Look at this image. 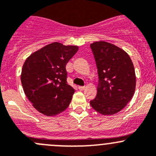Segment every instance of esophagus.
I'll return each instance as SVG.
<instances>
[{
	"instance_id": "34e87169",
	"label": "esophagus",
	"mask_w": 156,
	"mask_h": 156,
	"mask_svg": "<svg viewBox=\"0 0 156 156\" xmlns=\"http://www.w3.org/2000/svg\"><path fill=\"white\" fill-rule=\"evenodd\" d=\"M78 88H79V90H81V91H82V90H85V87H83V86H80Z\"/></svg>"
}]
</instances>
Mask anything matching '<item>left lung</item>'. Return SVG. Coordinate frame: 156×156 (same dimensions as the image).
<instances>
[{
  "label": "left lung",
  "instance_id": "1",
  "mask_svg": "<svg viewBox=\"0 0 156 156\" xmlns=\"http://www.w3.org/2000/svg\"><path fill=\"white\" fill-rule=\"evenodd\" d=\"M97 67V94L90 102L102 115H113L130 101L136 90V73L129 56L105 41L90 44Z\"/></svg>",
  "mask_w": 156,
  "mask_h": 156
}]
</instances>
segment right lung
Returning <instances> with one entry per match:
<instances>
[{
    "mask_svg": "<svg viewBox=\"0 0 156 156\" xmlns=\"http://www.w3.org/2000/svg\"><path fill=\"white\" fill-rule=\"evenodd\" d=\"M77 50L76 46L54 42L32 53L23 63V91L44 115H56L69 106L75 90L66 81V65Z\"/></svg>",
    "mask_w": 156,
    "mask_h": 156,
    "instance_id": "right-lung-1",
    "label": "right lung"
}]
</instances>
